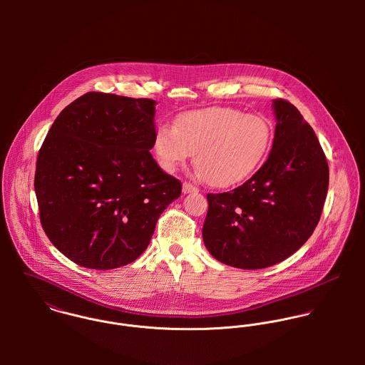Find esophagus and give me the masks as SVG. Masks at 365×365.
Returning <instances> with one entry per match:
<instances>
[{
	"instance_id": "obj_1",
	"label": "esophagus",
	"mask_w": 365,
	"mask_h": 365,
	"mask_svg": "<svg viewBox=\"0 0 365 365\" xmlns=\"http://www.w3.org/2000/svg\"><path fill=\"white\" fill-rule=\"evenodd\" d=\"M182 192L184 194H190V192H198V188L195 185H192L191 182H184L182 184Z\"/></svg>"
}]
</instances>
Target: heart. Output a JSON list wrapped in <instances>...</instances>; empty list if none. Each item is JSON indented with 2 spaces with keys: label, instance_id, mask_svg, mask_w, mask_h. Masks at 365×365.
Instances as JSON below:
<instances>
[{
  "label": "heart",
  "instance_id": "1",
  "mask_svg": "<svg viewBox=\"0 0 365 365\" xmlns=\"http://www.w3.org/2000/svg\"><path fill=\"white\" fill-rule=\"evenodd\" d=\"M272 140L274 128L264 116L212 106L180 113L173 126H157L153 150L167 173H175L195 153L200 174L215 187L229 188L260 168Z\"/></svg>",
  "mask_w": 365,
  "mask_h": 365
}]
</instances>
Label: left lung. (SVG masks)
I'll list each match as a JSON object with an SVG mask.
<instances>
[{"instance_id":"8db88e82","label":"left lung","mask_w":365,"mask_h":365,"mask_svg":"<svg viewBox=\"0 0 365 365\" xmlns=\"http://www.w3.org/2000/svg\"><path fill=\"white\" fill-rule=\"evenodd\" d=\"M272 149L260 170L230 192L208 194L202 227L220 262L259 269L292 256L312 236L329 187V165L312 126L287 100H274Z\"/></svg>"}]
</instances>
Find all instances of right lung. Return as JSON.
Segmentation results:
<instances>
[{
	"label": "right lung",
	"mask_w": 365,
	"mask_h": 365,
	"mask_svg": "<svg viewBox=\"0 0 365 365\" xmlns=\"http://www.w3.org/2000/svg\"><path fill=\"white\" fill-rule=\"evenodd\" d=\"M155 101L87 93L53 122L39 150L35 192L42 227L67 259L93 269L136 260L180 180L150 155Z\"/></svg>",
	"instance_id": "obj_1"
}]
</instances>
